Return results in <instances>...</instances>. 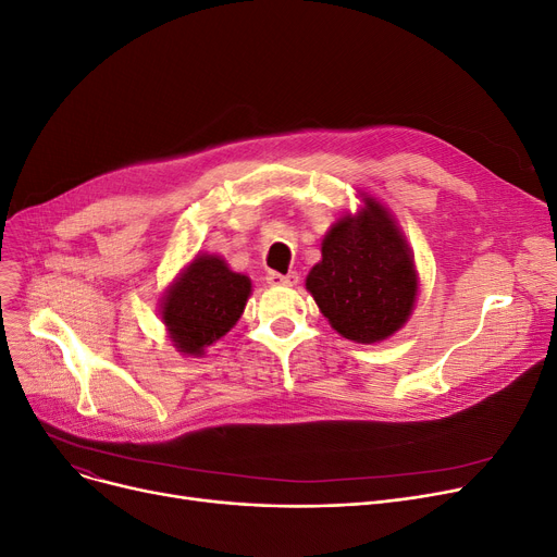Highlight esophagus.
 <instances>
[{"label":"esophagus","mask_w":557,"mask_h":557,"mask_svg":"<svg viewBox=\"0 0 557 557\" xmlns=\"http://www.w3.org/2000/svg\"><path fill=\"white\" fill-rule=\"evenodd\" d=\"M268 283H270V285H287V287H293V285L299 283V274H297V272H289V274L270 272V274H268Z\"/></svg>","instance_id":"esophagus-1"}]
</instances>
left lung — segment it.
Segmentation results:
<instances>
[{
    "instance_id": "8db88e82",
    "label": "left lung",
    "mask_w": 557,
    "mask_h": 557,
    "mask_svg": "<svg viewBox=\"0 0 557 557\" xmlns=\"http://www.w3.org/2000/svg\"><path fill=\"white\" fill-rule=\"evenodd\" d=\"M360 201L331 224L306 289L342 337L376 344L410 320L419 274L399 222L376 197L360 193Z\"/></svg>"
}]
</instances>
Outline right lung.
I'll return each mask as SVG.
<instances>
[{
    "label": "right lung",
    "instance_id": "right-lung-1",
    "mask_svg": "<svg viewBox=\"0 0 557 557\" xmlns=\"http://www.w3.org/2000/svg\"><path fill=\"white\" fill-rule=\"evenodd\" d=\"M249 295L247 274L233 272L218 253H197L165 289L158 314L172 347L199 358L237 324Z\"/></svg>",
    "mask_w": 557,
    "mask_h": 557
}]
</instances>
